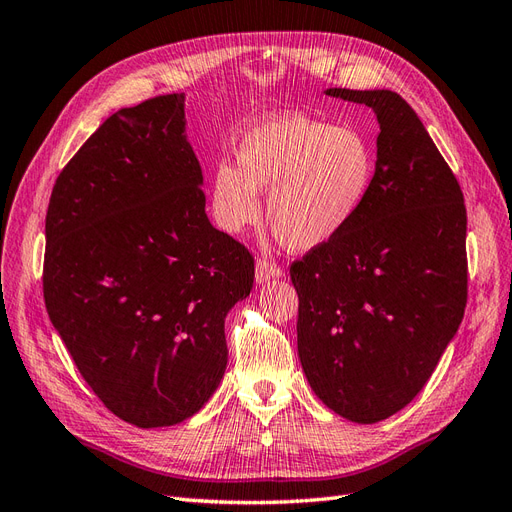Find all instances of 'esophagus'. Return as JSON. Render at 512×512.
<instances>
[{
    "label": "esophagus",
    "mask_w": 512,
    "mask_h": 512,
    "mask_svg": "<svg viewBox=\"0 0 512 512\" xmlns=\"http://www.w3.org/2000/svg\"><path fill=\"white\" fill-rule=\"evenodd\" d=\"M274 277H281V268L274 264V261L266 259V257H257L255 261V281L257 283H266Z\"/></svg>",
    "instance_id": "obj_1"
}]
</instances>
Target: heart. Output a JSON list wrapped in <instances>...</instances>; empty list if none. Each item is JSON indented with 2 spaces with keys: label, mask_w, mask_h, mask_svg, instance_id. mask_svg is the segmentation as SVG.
Segmentation results:
<instances>
[{
  "label": "heart",
  "mask_w": 512,
  "mask_h": 512,
  "mask_svg": "<svg viewBox=\"0 0 512 512\" xmlns=\"http://www.w3.org/2000/svg\"><path fill=\"white\" fill-rule=\"evenodd\" d=\"M374 177L376 149L361 129L277 114L246 131L238 168H214L212 209L222 229L240 233L259 220L257 192L268 190L274 235L294 251H311L355 222Z\"/></svg>",
  "instance_id": "1"
}]
</instances>
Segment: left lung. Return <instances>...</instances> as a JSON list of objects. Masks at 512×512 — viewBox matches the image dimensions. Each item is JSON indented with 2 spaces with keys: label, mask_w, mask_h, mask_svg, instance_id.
<instances>
[{
  "label": "left lung",
  "mask_w": 512,
  "mask_h": 512,
  "mask_svg": "<svg viewBox=\"0 0 512 512\" xmlns=\"http://www.w3.org/2000/svg\"><path fill=\"white\" fill-rule=\"evenodd\" d=\"M374 110L376 177L352 225L296 259L298 357L331 411L376 424L428 383L467 305L461 186L391 90L329 88Z\"/></svg>",
  "instance_id": "obj_1"
}]
</instances>
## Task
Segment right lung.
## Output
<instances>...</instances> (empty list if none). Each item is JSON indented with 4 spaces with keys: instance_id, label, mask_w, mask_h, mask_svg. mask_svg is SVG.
Here are the masks:
<instances>
[{
    "instance_id": "obj_1",
    "label": "right lung",
    "mask_w": 512,
    "mask_h": 512,
    "mask_svg": "<svg viewBox=\"0 0 512 512\" xmlns=\"http://www.w3.org/2000/svg\"><path fill=\"white\" fill-rule=\"evenodd\" d=\"M183 95L123 108L62 168L45 218L43 296L73 363L138 428L192 417L227 368L225 318L255 259L205 214Z\"/></svg>"
}]
</instances>
